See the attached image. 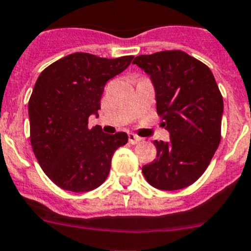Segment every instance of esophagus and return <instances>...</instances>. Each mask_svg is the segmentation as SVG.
<instances>
[{
    "instance_id": "34e87169",
    "label": "esophagus",
    "mask_w": 251,
    "mask_h": 251,
    "mask_svg": "<svg viewBox=\"0 0 251 251\" xmlns=\"http://www.w3.org/2000/svg\"><path fill=\"white\" fill-rule=\"evenodd\" d=\"M128 140H129V144L136 145V144H138V142H141V141H142V138L138 137L137 134L129 133V134H128Z\"/></svg>"
}]
</instances>
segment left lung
<instances>
[{"label": "left lung", "instance_id": "1", "mask_svg": "<svg viewBox=\"0 0 251 251\" xmlns=\"http://www.w3.org/2000/svg\"><path fill=\"white\" fill-rule=\"evenodd\" d=\"M150 75L168 142L154 141L156 159L142 167L146 181L164 191L188 187L206 171L221 142L223 97L208 66L172 50L133 60Z\"/></svg>", "mask_w": 251, "mask_h": 251}]
</instances>
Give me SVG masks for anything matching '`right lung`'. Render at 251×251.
<instances>
[{
  "label": "right lung",
  "instance_id": "obj_1",
  "mask_svg": "<svg viewBox=\"0 0 251 251\" xmlns=\"http://www.w3.org/2000/svg\"><path fill=\"white\" fill-rule=\"evenodd\" d=\"M132 59L75 52L39 74L28 103L30 144L43 172L60 188L87 192L102 185L114 152L128 142L124 132L88 128V118L97 115L107 80L127 69Z\"/></svg>",
  "mask_w": 251,
  "mask_h": 251
}]
</instances>
